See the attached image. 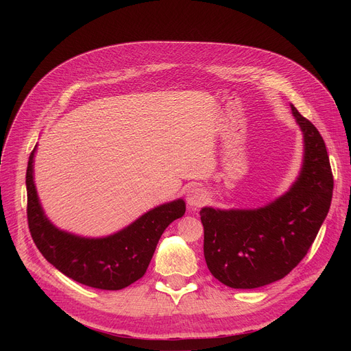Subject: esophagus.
Here are the masks:
<instances>
[{
	"mask_svg": "<svg viewBox=\"0 0 351 351\" xmlns=\"http://www.w3.org/2000/svg\"><path fill=\"white\" fill-rule=\"evenodd\" d=\"M186 199H188L189 206L200 208V206H204L206 204L209 197H208V193H206L205 189H202L199 186H192V188L188 189Z\"/></svg>",
	"mask_w": 351,
	"mask_h": 351,
	"instance_id": "34e87169",
	"label": "esophagus"
}]
</instances>
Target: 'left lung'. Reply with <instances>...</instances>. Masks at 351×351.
<instances>
[{"label":"left lung","instance_id":"8db88e82","mask_svg":"<svg viewBox=\"0 0 351 351\" xmlns=\"http://www.w3.org/2000/svg\"><path fill=\"white\" fill-rule=\"evenodd\" d=\"M304 138L303 168L287 193L253 210L204 208V253L215 278L233 289H256L283 279L320 230L333 196V173L317 128L291 105Z\"/></svg>","mask_w":351,"mask_h":351}]
</instances>
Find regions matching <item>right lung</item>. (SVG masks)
<instances>
[{
  "instance_id": "1",
  "label": "right lung",
  "mask_w": 351,
  "mask_h": 351,
  "mask_svg": "<svg viewBox=\"0 0 351 351\" xmlns=\"http://www.w3.org/2000/svg\"><path fill=\"white\" fill-rule=\"evenodd\" d=\"M27 168V217L31 237L45 259L69 279L101 290H121L145 274L156 245L173 220L185 215L182 199L160 205L121 232L86 239L58 230L45 217L36 196L32 162Z\"/></svg>"
}]
</instances>
